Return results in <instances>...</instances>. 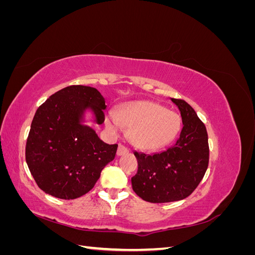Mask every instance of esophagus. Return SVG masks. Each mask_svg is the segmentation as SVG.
Returning <instances> with one entry per match:
<instances>
[{
  "label": "esophagus",
  "mask_w": 255,
  "mask_h": 255,
  "mask_svg": "<svg viewBox=\"0 0 255 255\" xmlns=\"http://www.w3.org/2000/svg\"><path fill=\"white\" fill-rule=\"evenodd\" d=\"M127 153H128V150L126 148V146L122 144H119L118 150H117V155L121 156V155H125V154H127Z\"/></svg>",
  "instance_id": "esophagus-1"
}]
</instances>
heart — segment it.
Listing matches in <instances>:
<instances>
[{
    "instance_id": "obj_1",
    "label": "heart",
    "mask_w": 255,
    "mask_h": 255,
    "mask_svg": "<svg viewBox=\"0 0 255 255\" xmlns=\"http://www.w3.org/2000/svg\"><path fill=\"white\" fill-rule=\"evenodd\" d=\"M105 126L112 133L128 128V139L136 148L156 151L172 142L182 128V120L174 112L151 101L123 104L117 112L105 116Z\"/></svg>"
}]
</instances>
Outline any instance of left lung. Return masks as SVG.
<instances>
[{
	"label": "left lung",
	"mask_w": 255,
	"mask_h": 255,
	"mask_svg": "<svg viewBox=\"0 0 255 255\" xmlns=\"http://www.w3.org/2000/svg\"><path fill=\"white\" fill-rule=\"evenodd\" d=\"M171 101L179 109L183 122L179 139L160 153H134L138 171L132 177L133 190L151 203L187 198L203 179L208 166L210 150L205 126L184 100Z\"/></svg>",
	"instance_id": "8db88e82"
}]
</instances>
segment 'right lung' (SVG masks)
Here are the masks:
<instances>
[{"mask_svg": "<svg viewBox=\"0 0 255 255\" xmlns=\"http://www.w3.org/2000/svg\"><path fill=\"white\" fill-rule=\"evenodd\" d=\"M106 105L94 88L73 85L39 106L30 125L25 159L38 187L55 198L72 200L92 189L118 144H109L86 125H102Z\"/></svg>", "mask_w": 255, "mask_h": 255, "instance_id": "add662e5", "label": "right lung"}]
</instances>
